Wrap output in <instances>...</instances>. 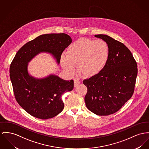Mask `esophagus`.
Here are the masks:
<instances>
[{"label": "esophagus", "mask_w": 149, "mask_h": 149, "mask_svg": "<svg viewBox=\"0 0 149 149\" xmlns=\"http://www.w3.org/2000/svg\"><path fill=\"white\" fill-rule=\"evenodd\" d=\"M79 84H80V81H79V79H74V86L75 87H76L77 85H79Z\"/></svg>", "instance_id": "esophagus-1"}]
</instances>
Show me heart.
Returning <instances> with one entry per match:
<instances>
[{"label":"heart","mask_w":149,"mask_h":149,"mask_svg":"<svg viewBox=\"0 0 149 149\" xmlns=\"http://www.w3.org/2000/svg\"><path fill=\"white\" fill-rule=\"evenodd\" d=\"M109 54V47L103 40L82 39L68 47L65 56L61 57V65L70 73L74 72V66L77 65L81 74L86 77H93L105 67Z\"/></svg>","instance_id":"obj_1"}]
</instances>
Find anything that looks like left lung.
I'll use <instances>...</instances> for the list:
<instances>
[{"mask_svg": "<svg viewBox=\"0 0 149 149\" xmlns=\"http://www.w3.org/2000/svg\"><path fill=\"white\" fill-rule=\"evenodd\" d=\"M109 47L107 64L98 74L84 79L87 87L86 107L99 116L113 114L132 96L137 76V65L130 51L121 42L104 34L95 35Z\"/></svg>", "mask_w": 149, "mask_h": 149, "instance_id": "1", "label": "left lung"}]
</instances>
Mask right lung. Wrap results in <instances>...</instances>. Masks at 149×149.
I'll list each match as a JSON object with an SVG mask.
<instances>
[{"instance_id":"right-lung-1","label":"right lung","mask_w":149,"mask_h":149,"mask_svg":"<svg viewBox=\"0 0 149 149\" xmlns=\"http://www.w3.org/2000/svg\"><path fill=\"white\" fill-rule=\"evenodd\" d=\"M71 42L70 36L65 33L40 35L24 45L12 60L10 76L15 98L31 116L48 119L58 115L64 107L61 95L73 90L74 81L53 74L36 79L28 73V63L40 52H46L51 54L59 64L61 54Z\"/></svg>"}]
</instances>
